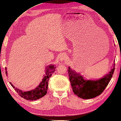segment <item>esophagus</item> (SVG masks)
Wrapping results in <instances>:
<instances>
[{"label": "esophagus", "mask_w": 121, "mask_h": 121, "mask_svg": "<svg viewBox=\"0 0 121 121\" xmlns=\"http://www.w3.org/2000/svg\"><path fill=\"white\" fill-rule=\"evenodd\" d=\"M59 58H60V60L61 61H65L67 59V55L65 53H62L61 54V55H60V57H59Z\"/></svg>", "instance_id": "1"}]
</instances>
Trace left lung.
Listing matches in <instances>:
<instances>
[{
    "mask_svg": "<svg viewBox=\"0 0 121 121\" xmlns=\"http://www.w3.org/2000/svg\"><path fill=\"white\" fill-rule=\"evenodd\" d=\"M110 71L97 80H88L80 73L68 67V72L72 88L75 94L83 99H90L101 94L108 86L115 70V64Z\"/></svg>",
    "mask_w": 121,
    "mask_h": 121,
    "instance_id": "left-lung-1",
    "label": "left lung"
}]
</instances>
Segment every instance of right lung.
Masks as SVG:
<instances>
[{
  "mask_svg": "<svg viewBox=\"0 0 121 121\" xmlns=\"http://www.w3.org/2000/svg\"><path fill=\"white\" fill-rule=\"evenodd\" d=\"M56 67L54 65H50L46 66L45 68L46 70L45 74L43 75V77L42 79V81L35 88L28 91H23L22 90L16 88L12 83H9L12 87L14 88L18 94L27 100L35 101L36 99H39L44 96L47 93L48 85V81L49 78H51L54 72L55 71ZM6 74H7V68H5Z\"/></svg>",
  "mask_w": 121,
  "mask_h": 121,
  "instance_id": "add662e5",
  "label": "right lung"
}]
</instances>
